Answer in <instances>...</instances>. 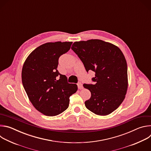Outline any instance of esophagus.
Segmentation results:
<instances>
[{
	"mask_svg": "<svg viewBox=\"0 0 151 151\" xmlns=\"http://www.w3.org/2000/svg\"><path fill=\"white\" fill-rule=\"evenodd\" d=\"M78 88L79 90H82L83 88V86H82V84L81 83H78Z\"/></svg>",
	"mask_w": 151,
	"mask_h": 151,
	"instance_id": "1",
	"label": "esophagus"
}]
</instances>
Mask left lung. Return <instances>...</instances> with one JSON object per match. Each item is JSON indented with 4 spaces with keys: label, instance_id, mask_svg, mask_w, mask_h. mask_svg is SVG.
Segmentation results:
<instances>
[{
    "label": "left lung",
    "instance_id": "1",
    "mask_svg": "<svg viewBox=\"0 0 151 151\" xmlns=\"http://www.w3.org/2000/svg\"><path fill=\"white\" fill-rule=\"evenodd\" d=\"M71 48L87 72L95 73L92 79L95 84H83L91 94L85 102L86 107L97 115L111 114L122 103L128 89L127 65L122 52L100 39L75 42Z\"/></svg>",
    "mask_w": 151,
    "mask_h": 151
}]
</instances>
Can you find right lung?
Segmentation results:
<instances>
[{
	"mask_svg": "<svg viewBox=\"0 0 151 151\" xmlns=\"http://www.w3.org/2000/svg\"><path fill=\"white\" fill-rule=\"evenodd\" d=\"M72 42H47L35 49L26 59L21 72L24 90L32 104L46 116H56L66 111L69 97L78 90L68 83L57 68L58 58L70 48Z\"/></svg>",
	"mask_w": 151,
	"mask_h": 151,
	"instance_id": "1",
	"label": "right lung"
}]
</instances>
